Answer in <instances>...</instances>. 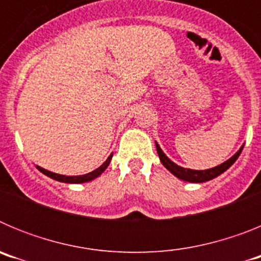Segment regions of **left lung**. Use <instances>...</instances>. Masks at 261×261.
<instances>
[{
	"mask_svg": "<svg viewBox=\"0 0 261 261\" xmlns=\"http://www.w3.org/2000/svg\"><path fill=\"white\" fill-rule=\"evenodd\" d=\"M155 146H156V151H158L161 162H162V165L167 168L168 171L171 172V174H174L176 177H179V179H181V180L191 181V183H204V181L212 180V179L217 177L218 175L225 172L226 170H227V168H229L230 166H231L237 159H238V156L241 155L242 150H243V146H242L241 149H239V150L231 156V158L227 159V161L223 162L222 165L217 166V167L209 168V170H191V168L180 167V166H177L176 163L172 162L171 159H168L156 142H155Z\"/></svg>",
	"mask_w": 261,
	"mask_h": 261,
	"instance_id": "obj_1",
	"label": "left lung"
}]
</instances>
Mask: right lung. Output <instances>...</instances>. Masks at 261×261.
I'll list each match as a JSON object with an SVG mask.
<instances>
[{"instance_id":"add662e5","label":"right lung","mask_w":261,"mask_h":261,"mask_svg":"<svg viewBox=\"0 0 261 261\" xmlns=\"http://www.w3.org/2000/svg\"><path fill=\"white\" fill-rule=\"evenodd\" d=\"M111 159H112V154H111L110 156L107 158V161H106L105 163H103L100 167H98L96 170H94V171L89 172V174H85V175H77V176H65V175H60V174H55V172H50L48 171V170H45V168L43 167H39V166H36L38 167V170L40 172H43L44 175H47V176L52 177V179H55V180L57 181H62V183H86V181H90L93 180V179H95V177H98L99 175L102 174L103 171H105L106 168L108 167V165H110Z\"/></svg>"}]
</instances>
